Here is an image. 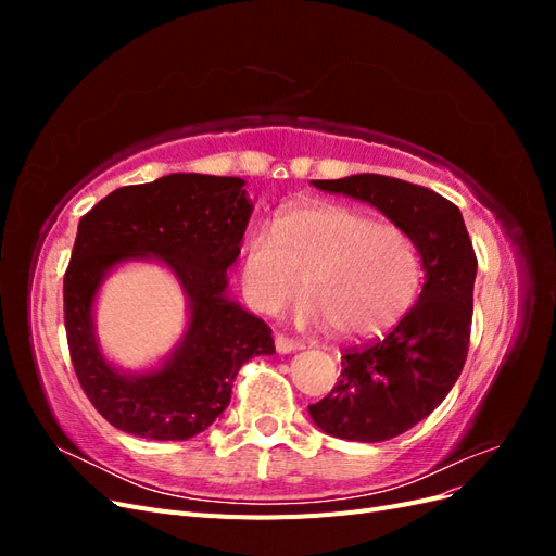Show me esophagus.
<instances>
[{"label":"esophagus","mask_w":556,"mask_h":556,"mask_svg":"<svg viewBox=\"0 0 556 556\" xmlns=\"http://www.w3.org/2000/svg\"><path fill=\"white\" fill-rule=\"evenodd\" d=\"M274 341H276V350L282 352V355H285V352H294L299 348V343L294 339H290V336H285V333H276Z\"/></svg>","instance_id":"esophagus-1"}]
</instances>
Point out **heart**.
<instances>
[{
	"label": "heart",
	"mask_w": 556,
	"mask_h": 556,
	"mask_svg": "<svg viewBox=\"0 0 556 556\" xmlns=\"http://www.w3.org/2000/svg\"><path fill=\"white\" fill-rule=\"evenodd\" d=\"M301 325L329 327L343 339H374L408 313L422 280V257L406 229L368 213L319 204L285 213L276 229L257 225L241 248L243 296L276 315L301 290Z\"/></svg>",
	"instance_id": "1"
}]
</instances>
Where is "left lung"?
<instances>
[{"label":"left lung","mask_w":556,"mask_h":556,"mask_svg":"<svg viewBox=\"0 0 556 556\" xmlns=\"http://www.w3.org/2000/svg\"><path fill=\"white\" fill-rule=\"evenodd\" d=\"M315 188L376 206L406 229L422 255L427 282L417 304L384 336L341 357V380L308 406L329 435L380 443L441 406L457 382L470 341L478 257L459 208L422 185L380 174L313 180Z\"/></svg>","instance_id":"obj_1"}]
</instances>
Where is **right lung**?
I'll return each instance as SVG.
<instances>
[{
  "label": "right lung",
  "instance_id": "add662e5",
  "mask_svg": "<svg viewBox=\"0 0 556 556\" xmlns=\"http://www.w3.org/2000/svg\"><path fill=\"white\" fill-rule=\"evenodd\" d=\"M241 178L172 174L117 188L80 217L64 274V329L83 392L115 429L148 441H188L208 429L231 399L241 366L274 355L264 319L229 301L252 204ZM157 256L191 299V327L157 372L125 377L98 352L91 301L111 265Z\"/></svg>",
  "mask_w": 556,
  "mask_h": 556
}]
</instances>
